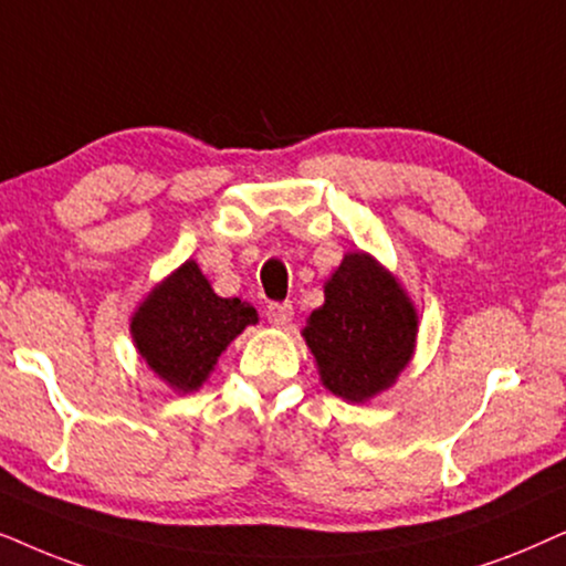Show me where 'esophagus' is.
<instances>
[{"mask_svg":"<svg viewBox=\"0 0 566 566\" xmlns=\"http://www.w3.org/2000/svg\"><path fill=\"white\" fill-rule=\"evenodd\" d=\"M292 315H295V307L292 303H269L266 305V318L269 323H274V326H287L292 321Z\"/></svg>","mask_w":566,"mask_h":566,"instance_id":"obj_1","label":"esophagus"}]
</instances>
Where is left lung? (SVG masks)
Returning <instances> with one entry per match:
<instances>
[{"label":"left lung","instance_id":"8db88e82","mask_svg":"<svg viewBox=\"0 0 566 566\" xmlns=\"http://www.w3.org/2000/svg\"><path fill=\"white\" fill-rule=\"evenodd\" d=\"M321 380L346 401H365L396 380L411 359L417 313L370 255L349 253L326 284V303L303 331Z\"/></svg>","mask_w":566,"mask_h":566}]
</instances>
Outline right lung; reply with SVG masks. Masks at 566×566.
Segmentation results:
<instances>
[{"instance_id":"add662e5","label":"right lung","mask_w":566,"mask_h":566,"mask_svg":"<svg viewBox=\"0 0 566 566\" xmlns=\"http://www.w3.org/2000/svg\"><path fill=\"white\" fill-rule=\"evenodd\" d=\"M259 321L255 307L238 297H217L193 261L145 300L132 321V334L147 365L178 390H196L220 354Z\"/></svg>"}]
</instances>
